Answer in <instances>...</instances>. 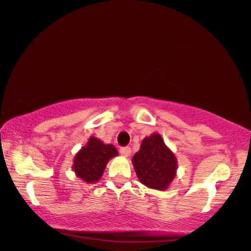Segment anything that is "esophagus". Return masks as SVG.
<instances>
[{
  "instance_id": "1",
  "label": "esophagus",
  "mask_w": 251,
  "mask_h": 251,
  "mask_svg": "<svg viewBox=\"0 0 251 251\" xmlns=\"http://www.w3.org/2000/svg\"><path fill=\"white\" fill-rule=\"evenodd\" d=\"M120 154L124 156H128L129 154H131V149H129L128 146L122 147V149H120Z\"/></svg>"
}]
</instances>
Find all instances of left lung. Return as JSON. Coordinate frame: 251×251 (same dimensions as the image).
I'll return each mask as SVG.
<instances>
[{
    "label": "left lung",
    "instance_id": "8db88e82",
    "mask_svg": "<svg viewBox=\"0 0 251 251\" xmlns=\"http://www.w3.org/2000/svg\"><path fill=\"white\" fill-rule=\"evenodd\" d=\"M132 162L140 182L152 189H167L176 174V158L158 133L144 139Z\"/></svg>",
    "mask_w": 251,
    "mask_h": 251
}]
</instances>
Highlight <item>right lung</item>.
I'll return each mask as SVG.
<instances>
[{
  "instance_id": "add662e5",
  "label": "right lung",
  "mask_w": 251,
  "mask_h": 251,
  "mask_svg": "<svg viewBox=\"0 0 251 251\" xmlns=\"http://www.w3.org/2000/svg\"><path fill=\"white\" fill-rule=\"evenodd\" d=\"M117 155L118 151L113 145H106L99 139L91 137L86 146L81 147L75 156L72 170L85 182H97L104 173L108 160Z\"/></svg>"
}]
</instances>
